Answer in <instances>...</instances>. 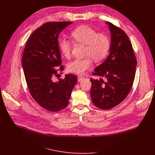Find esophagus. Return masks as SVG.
<instances>
[{
	"mask_svg": "<svg viewBox=\"0 0 155 155\" xmlns=\"http://www.w3.org/2000/svg\"><path fill=\"white\" fill-rule=\"evenodd\" d=\"M83 77H81V76H78V81H81L82 80H83Z\"/></svg>",
	"mask_w": 155,
	"mask_h": 155,
	"instance_id": "34e87169",
	"label": "esophagus"
}]
</instances>
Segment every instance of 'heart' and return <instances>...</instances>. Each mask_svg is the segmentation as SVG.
I'll return each mask as SVG.
<instances>
[{"label": "heart", "mask_w": 155, "mask_h": 155, "mask_svg": "<svg viewBox=\"0 0 155 155\" xmlns=\"http://www.w3.org/2000/svg\"><path fill=\"white\" fill-rule=\"evenodd\" d=\"M72 40L85 45L83 59H75L67 65L68 72L81 75L86 70L91 68L92 59L101 61L108 54L110 42L108 37L103 33H97L96 31L87 26H81L71 32ZM59 48L61 54L65 58H69L71 54L72 45L70 41L62 38L59 41Z\"/></svg>", "instance_id": "1"}]
</instances>
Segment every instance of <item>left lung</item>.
<instances>
[{
    "mask_svg": "<svg viewBox=\"0 0 155 155\" xmlns=\"http://www.w3.org/2000/svg\"><path fill=\"white\" fill-rule=\"evenodd\" d=\"M105 24L110 32L109 54L93 75L105 78L106 81L102 78L90 80L93 103L99 108L108 110L121 103L129 94L135 77L137 60L126 34L109 22Z\"/></svg>",
    "mask_w": 155,
    "mask_h": 155,
    "instance_id": "left-lung-1",
    "label": "left lung"
}]
</instances>
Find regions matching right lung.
Segmentation results:
<instances>
[{"label":"right lung","instance_id":"1","mask_svg":"<svg viewBox=\"0 0 155 155\" xmlns=\"http://www.w3.org/2000/svg\"><path fill=\"white\" fill-rule=\"evenodd\" d=\"M72 22H50L37 29L26 43L22 58L26 81L30 93L43 108L58 112L69 104L72 91L77 82L75 75L67 74L54 81L61 64L58 44L61 32ZM60 71L64 70L61 65Z\"/></svg>","mask_w":155,"mask_h":155}]
</instances>
